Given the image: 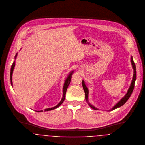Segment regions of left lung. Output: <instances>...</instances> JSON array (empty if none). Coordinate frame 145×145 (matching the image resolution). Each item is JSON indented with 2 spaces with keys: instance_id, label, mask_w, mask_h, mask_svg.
I'll return each mask as SVG.
<instances>
[{
  "instance_id": "left-lung-1",
  "label": "left lung",
  "mask_w": 145,
  "mask_h": 145,
  "mask_svg": "<svg viewBox=\"0 0 145 145\" xmlns=\"http://www.w3.org/2000/svg\"><path fill=\"white\" fill-rule=\"evenodd\" d=\"M131 63H132V67L133 69V78H132V82L131 84V85L127 91V93H126V94L124 95V97L121 99L110 110H109V111H111V110H113L121 106H122L124 103H125V102L128 101V99L129 98L130 96L131 95L132 92H133V89H134V86H135V81H136V65H135V63L133 60V58L131 56ZM82 85H83V89H84V92H85V99L86 101V102H88V103L89 104V105L93 109H95V110H98L97 108L94 107L93 105H92L91 104L89 103V102H88V94H89V90H88V89L87 88V87L86 86L85 83H84V81L83 80V82H82Z\"/></svg>"
}]
</instances>
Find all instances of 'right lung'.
I'll return each instance as SVG.
<instances>
[{"label": "right lung", "mask_w": 145, "mask_h": 145, "mask_svg": "<svg viewBox=\"0 0 145 145\" xmlns=\"http://www.w3.org/2000/svg\"><path fill=\"white\" fill-rule=\"evenodd\" d=\"M17 54L15 56V60L16 59V57H17ZM14 66H15V61L13 62L12 65V67H11V69H10V83H11V85L12 86H13V83H12V74H13V70H14ZM74 72V71H71V72L69 74V75H68L67 78H66V79L65 80V82L64 83V85H63V96H62V99L61 101L60 102V103L58 104L57 105H56L54 107H52V108H47V109H46L44 110V111H49V110H53V109H55L57 108H58L61 104L63 103V102L65 100V94H66V90H67V89L68 88V86L69 85L70 83V81H71V75H72ZM37 112H43V110H40V111H37Z\"/></svg>", "instance_id": "obj_1"}]
</instances>
